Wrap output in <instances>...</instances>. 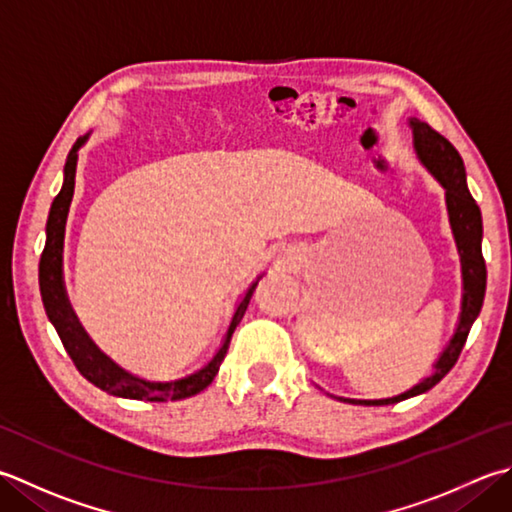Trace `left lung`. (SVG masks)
<instances>
[{
	"instance_id": "left-lung-1",
	"label": "left lung",
	"mask_w": 512,
	"mask_h": 512,
	"mask_svg": "<svg viewBox=\"0 0 512 512\" xmlns=\"http://www.w3.org/2000/svg\"><path fill=\"white\" fill-rule=\"evenodd\" d=\"M408 126L413 130V148L419 162L433 175L439 186L446 190V210L450 230H453L455 246L459 253V264H462V310H459V319L455 326L453 337L448 339L446 348L439 353L437 362L433 364V373L424 377L422 382L408 388L406 393L388 397V399H344L348 404H397L402 399L422 395L435 384L442 382L448 375V370L455 366L459 353L466 344V337L470 333V326L479 315L486 295V262L482 257V210L470 195L466 184V168L462 157L455 150V146L442 137L437 130L430 128L426 122H419L417 117L408 119Z\"/></svg>"
}]
</instances>
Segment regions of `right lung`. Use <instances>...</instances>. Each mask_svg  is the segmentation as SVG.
I'll use <instances>...</instances> for the list:
<instances>
[{"instance_id": "1", "label": "right lung", "mask_w": 512, "mask_h": 512, "mask_svg": "<svg viewBox=\"0 0 512 512\" xmlns=\"http://www.w3.org/2000/svg\"><path fill=\"white\" fill-rule=\"evenodd\" d=\"M88 135L79 137L77 142L70 148L64 166V184L59 195L50 204L48 222H46V246L42 259H39V290H42V302L46 308V315L50 324L55 326L59 339L66 348V353L73 359L79 373H82L90 384L97 388L106 390L108 395L124 397V399H146V402H166V399H186L197 393L213 382L215 375L219 373V366H222L226 350L230 344V337H233L237 324L242 322V317L248 308L250 297H253V290L257 286L259 275L253 284L248 286L246 293L239 299L235 306L233 319H230V326L224 335L222 346L217 348V353L208 359V362L190 373L186 377L170 379V382H150V379H142L133 373H128L126 368L115 364L104 350L90 339V335L84 330L82 322H79L73 306H70V299L66 295L64 286V235H66V219L70 202H73L75 193V170H77V153L88 142Z\"/></svg>"}]
</instances>
